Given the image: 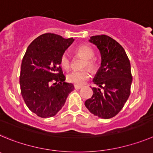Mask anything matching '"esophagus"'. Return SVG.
<instances>
[{
  "label": "esophagus",
  "mask_w": 153,
  "mask_h": 153,
  "mask_svg": "<svg viewBox=\"0 0 153 153\" xmlns=\"http://www.w3.org/2000/svg\"><path fill=\"white\" fill-rule=\"evenodd\" d=\"M74 87H75V88L77 89V90H78V89L82 88V86H81V85H74Z\"/></svg>",
  "instance_id": "esophagus-1"
}]
</instances>
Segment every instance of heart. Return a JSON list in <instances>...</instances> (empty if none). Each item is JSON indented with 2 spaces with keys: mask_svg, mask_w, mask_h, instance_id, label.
Here are the masks:
<instances>
[{
  "mask_svg": "<svg viewBox=\"0 0 153 153\" xmlns=\"http://www.w3.org/2000/svg\"><path fill=\"white\" fill-rule=\"evenodd\" d=\"M75 53L78 56L85 59L82 64V68H88L91 71H95L97 68V62L94 58V51L91 46L87 44H81L75 49ZM60 65L65 70H68L71 66V59L66 52L63 53L60 56ZM91 76L88 69L81 71H74L67 75V81L75 85H83Z\"/></svg>",
  "mask_w": 153,
  "mask_h": 153,
  "instance_id": "heart-1",
  "label": "heart"
}]
</instances>
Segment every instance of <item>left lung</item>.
<instances>
[{"instance_id": "8db88e82", "label": "left lung", "mask_w": 153, "mask_h": 153, "mask_svg": "<svg viewBox=\"0 0 153 153\" xmlns=\"http://www.w3.org/2000/svg\"><path fill=\"white\" fill-rule=\"evenodd\" d=\"M89 41L100 50L101 65L93 81L99 88H92L93 95L85 105L94 115L109 119L121 111L130 94V60L120 44L108 36H93Z\"/></svg>"}]
</instances>
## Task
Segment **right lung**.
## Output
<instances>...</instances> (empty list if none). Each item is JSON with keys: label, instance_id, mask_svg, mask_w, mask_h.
<instances>
[{"label": "right lung", "instance_id": "add662e5", "mask_svg": "<svg viewBox=\"0 0 153 153\" xmlns=\"http://www.w3.org/2000/svg\"><path fill=\"white\" fill-rule=\"evenodd\" d=\"M54 33H44L27 48L20 68V91L29 109L42 118L55 116L74 90L65 82L60 56L73 42Z\"/></svg>", "mask_w": 153, "mask_h": 153}]
</instances>
